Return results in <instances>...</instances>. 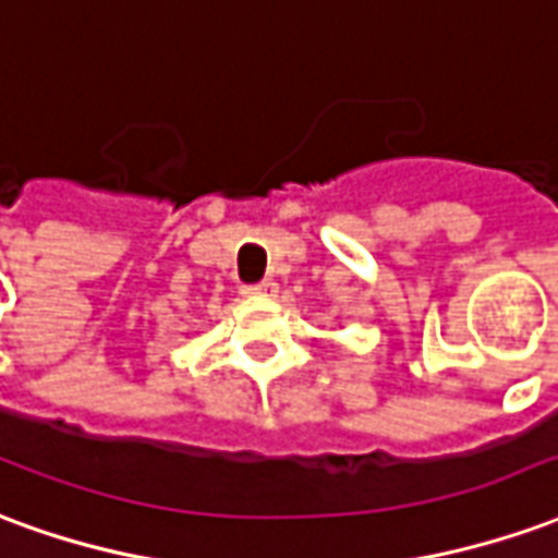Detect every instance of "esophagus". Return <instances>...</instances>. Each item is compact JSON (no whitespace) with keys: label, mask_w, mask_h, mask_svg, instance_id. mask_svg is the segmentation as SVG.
Segmentation results:
<instances>
[{"label":"esophagus","mask_w":558,"mask_h":558,"mask_svg":"<svg viewBox=\"0 0 558 558\" xmlns=\"http://www.w3.org/2000/svg\"><path fill=\"white\" fill-rule=\"evenodd\" d=\"M278 292V283L275 280H259V283H251V287H244V295H275Z\"/></svg>","instance_id":"34e87169"}]
</instances>
